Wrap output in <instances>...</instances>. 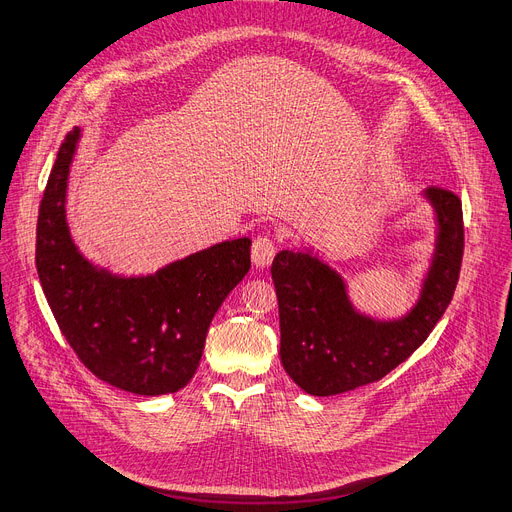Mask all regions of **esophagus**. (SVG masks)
<instances>
[{
	"mask_svg": "<svg viewBox=\"0 0 512 512\" xmlns=\"http://www.w3.org/2000/svg\"><path fill=\"white\" fill-rule=\"evenodd\" d=\"M276 255V244L270 236H257L251 246V257L257 268H268Z\"/></svg>",
	"mask_w": 512,
	"mask_h": 512,
	"instance_id": "1",
	"label": "esophagus"
}]
</instances>
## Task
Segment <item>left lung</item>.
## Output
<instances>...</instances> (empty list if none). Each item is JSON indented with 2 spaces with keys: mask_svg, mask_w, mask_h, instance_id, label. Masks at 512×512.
<instances>
[{
  "mask_svg": "<svg viewBox=\"0 0 512 512\" xmlns=\"http://www.w3.org/2000/svg\"><path fill=\"white\" fill-rule=\"evenodd\" d=\"M432 206L434 251L415 304L396 318L356 310L346 278L310 246L280 251L272 278L280 314V361L291 380L312 396H333L380 382L418 350L456 291L464 219L460 198L426 187Z\"/></svg>",
  "mask_w": 512,
  "mask_h": 512,
  "instance_id": "left-lung-1",
  "label": "left lung"
}]
</instances>
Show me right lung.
I'll return each instance as SVG.
<instances>
[{"label":"right lung","mask_w":512,"mask_h":512,"mask_svg":"<svg viewBox=\"0 0 512 512\" xmlns=\"http://www.w3.org/2000/svg\"><path fill=\"white\" fill-rule=\"evenodd\" d=\"M82 137H65L37 217L35 266L48 306L80 361L120 390L160 396L192 380L211 320L251 268V238L217 242L126 276L92 263L67 223L69 170Z\"/></svg>","instance_id":"obj_1"}]
</instances>
